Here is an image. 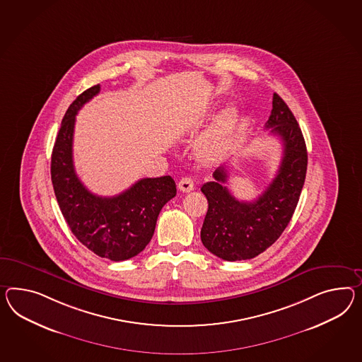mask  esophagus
I'll return each instance as SVG.
<instances>
[{
	"instance_id": "34e87169",
	"label": "esophagus",
	"mask_w": 362,
	"mask_h": 362,
	"mask_svg": "<svg viewBox=\"0 0 362 362\" xmlns=\"http://www.w3.org/2000/svg\"><path fill=\"white\" fill-rule=\"evenodd\" d=\"M178 189L184 193H189V192L194 190V181L190 177H182L178 182Z\"/></svg>"
}]
</instances>
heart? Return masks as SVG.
Segmentation results:
<instances>
[{"label": "heart", "instance_id": "heart-1", "mask_svg": "<svg viewBox=\"0 0 362 362\" xmlns=\"http://www.w3.org/2000/svg\"><path fill=\"white\" fill-rule=\"evenodd\" d=\"M238 122V112L227 109L214 123L197 144V155L204 163H213L222 158L230 146Z\"/></svg>", "mask_w": 362, "mask_h": 362}]
</instances>
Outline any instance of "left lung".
Wrapping results in <instances>:
<instances>
[{
  "mask_svg": "<svg viewBox=\"0 0 362 362\" xmlns=\"http://www.w3.org/2000/svg\"><path fill=\"white\" fill-rule=\"evenodd\" d=\"M265 129L282 140L284 155L277 175L256 201L243 202L230 193L226 165L216 168L214 181L201 187L209 202L201 240L226 261L253 259L268 250L288 227L305 184L306 143L296 117L277 93Z\"/></svg>",
  "mask_w": 362,
  "mask_h": 362,
  "instance_id": "left-lung-1",
  "label": "left lung"
}]
</instances>
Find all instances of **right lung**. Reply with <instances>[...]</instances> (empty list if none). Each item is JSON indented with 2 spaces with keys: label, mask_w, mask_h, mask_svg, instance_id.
Wrapping results in <instances>:
<instances>
[{
  "label": "right lung",
  "mask_w": 362,
  "mask_h": 362,
  "mask_svg": "<svg viewBox=\"0 0 362 362\" xmlns=\"http://www.w3.org/2000/svg\"><path fill=\"white\" fill-rule=\"evenodd\" d=\"M100 89V85L86 89L65 112L52 149L51 180L65 222L77 240L100 257L123 261L147 247L158 214L176 195V182L170 176L141 178L115 197H100L83 186L74 170V122Z\"/></svg>",
  "instance_id": "1"
}]
</instances>
